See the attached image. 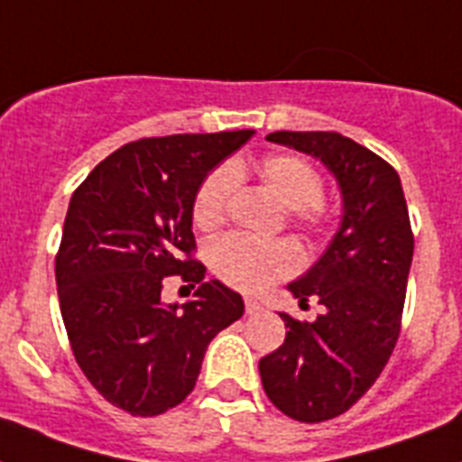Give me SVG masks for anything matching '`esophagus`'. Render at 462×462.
<instances>
[{"label":"esophagus","instance_id":"esophagus-1","mask_svg":"<svg viewBox=\"0 0 462 462\" xmlns=\"http://www.w3.org/2000/svg\"><path fill=\"white\" fill-rule=\"evenodd\" d=\"M245 309H246V314H259L261 309V302L259 300H254V297H246L245 300Z\"/></svg>","mask_w":462,"mask_h":462}]
</instances>
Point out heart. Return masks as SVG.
<instances>
[{
    "instance_id": "heart-1",
    "label": "heart",
    "mask_w": 462,
    "mask_h": 462,
    "mask_svg": "<svg viewBox=\"0 0 462 462\" xmlns=\"http://www.w3.org/2000/svg\"><path fill=\"white\" fill-rule=\"evenodd\" d=\"M235 174L239 167H217L201 181L194 196L191 217L199 230H216L223 225L230 199L235 194ZM266 187L290 206V216L307 230H319L326 223V208L321 203V174L307 160L292 153L268 155L259 167ZM210 268L230 288L242 292H256L288 278L302 266V252L290 239L259 242V239L230 235L210 246Z\"/></svg>"
}]
</instances>
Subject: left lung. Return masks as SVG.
I'll use <instances>...</instances> for the list:
<instances>
[{
    "label": "left lung",
    "mask_w": 462,
    "mask_h": 462,
    "mask_svg": "<svg viewBox=\"0 0 462 462\" xmlns=\"http://www.w3.org/2000/svg\"><path fill=\"white\" fill-rule=\"evenodd\" d=\"M268 141L314 155L343 194L336 237L290 292L323 304L316 321H285V343L259 362L268 401L297 422L343 415L374 386L401 336L415 237L401 177L337 132H273Z\"/></svg>",
    "instance_id": "left-lung-1"
}]
</instances>
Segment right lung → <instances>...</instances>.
<instances>
[{"mask_svg": "<svg viewBox=\"0 0 462 462\" xmlns=\"http://www.w3.org/2000/svg\"><path fill=\"white\" fill-rule=\"evenodd\" d=\"M252 134L132 141L93 167L69 201L54 259L61 319L86 379L129 415L180 405L210 340L245 314L235 290L203 282L191 206L206 174ZM170 274L199 285L181 308L159 302Z\"/></svg>", "mask_w": 462, "mask_h": 462, "instance_id": "right-lung-1", "label": "right lung"}]
</instances>
